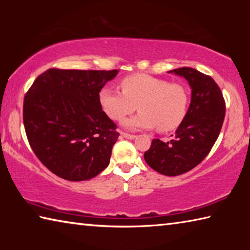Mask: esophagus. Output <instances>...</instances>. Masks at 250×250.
<instances>
[{
    "instance_id": "1",
    "label": "esophagus",
    "mask_w": 250,
    "mask_h": 250,
    "mask_svg": "<svg viewBox=\"0 0 250 250\" xmlns=\"http://www.w3.org/2000/svg\"><path fill=\"white\" fill-rule=\"evenodd\" d=\"M122 137H125V139H130V140H133V139L137 137L135 134H130V133H125V132H121Z\"/></svg>"
}]
</instances>
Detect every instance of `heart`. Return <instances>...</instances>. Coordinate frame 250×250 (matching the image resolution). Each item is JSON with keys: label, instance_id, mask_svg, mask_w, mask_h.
I'll return each instance as SVG.
<instances>
[{"label": "heart", "instance_id": "1", "mask_svg": "<svg viewBox=\"0 0 250 250\" xmlns=\"http://www.w3.org/2000/svg\"><path fill=\"white\" fill-rule=\"evenodd\" d=\"M121 90L104 87L99 92L101 109L110 119L120 121L141 110L125 122L128 129H151L160 131L176 129L188 111V91L181 83L153 77L147 74H133L120 80Z\"/></svg>", "mask_w": 250, "mask_h": 250}]
</instances>
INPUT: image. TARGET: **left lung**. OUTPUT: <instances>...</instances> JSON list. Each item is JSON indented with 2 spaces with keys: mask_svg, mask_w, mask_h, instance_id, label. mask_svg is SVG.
Wrapping results in <instances>:
<instances>
[{
  "mask_svg": "<svg viewBox=\"0 0 250 250\" xmlns=\"http://www.w3.org/2000/svg\"><path fill=\"white\" fill-rule=\"evenodd\" d=\"M173 73L184 77L191 86V104L170 142L153 139L145 153L147 166L167 176H176L198 166L209 153L221 132L225 118V100L210 76L182 67Z\"/></svg>",
  "mask_w": 250,
  "mask_h": 250,
  "instance_id": "obj_1",
  "label": "left lung"
}]
</instances>
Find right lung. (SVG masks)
<instances>
[{"label": "right lung", "instance_id": "right-lung-1", "mask_svg": "<svg viewBox=\"0 0 250 250\" xmlns=\"http://www.w3.org/2000/svg\"><path fill=\"white\" fill-rule=\"evenodd\" d=\"M117 74V69L50 68L25 95L23 121L29 146L54 174L87 181L108 167L119 132L98 97Z\"/></svg>", "mask_w": 250, "mask_h": 250}]
</instances>
